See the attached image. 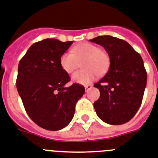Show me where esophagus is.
<instances>
[{"instance_id": "esophagus-1", "label": "esophagus", "mask_w": 158, "mask_h": 158, "mask_svg": "<svg viewBox=\"0 0 158 158\" xmlns=\"http://www.w3.org/2000/svg\"><path fill=\"white\" fill-rule=\"evenodd\" d=\"M90 88H92V85H86V86H85V89H86V90H89V89H90Z\"/></svg>"}]
</instances>
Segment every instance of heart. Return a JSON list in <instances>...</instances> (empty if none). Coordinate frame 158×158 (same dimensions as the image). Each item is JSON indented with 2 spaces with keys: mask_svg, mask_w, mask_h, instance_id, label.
<instances>
[{
  "mask_svg": "<svg viewBox=\"0 0 158 158\" xmlns=\"http://www.w3.org/2000/svg\"><path fill=\"white\" fill-rule=\"evenodd\" d=\"M83 60L84 69L75 72L71 76V80L75 83L90 84L98 75L105 74L109 68L110 57L107 53L89 42L75 45L72 48V53H63L60 58V64L66 73L71 74L79 68V63Z\"/></svg>",
  "mask_w": 158,
  "mask_h": 158,
  "instance_id": "obj_1",
  "label": "heart"
}]
</instances>
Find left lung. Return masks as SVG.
<instances>
[{"instance_id":"left-lung-1","label":"left lung","mask_w":158,"mask_h":158,"mask_svg":"<svg viewBox=\"0 0 158 158\" xmlns=\"http://www.w3.org/2000/svg\"><path fill=\"white\" fill-rule=\"evenodd\" d=\"M90 41L103 47L110 63L107 73L94 85L100 91L99 98L94 102L96 114L108 124H124L142 104L147 82L143 60L123 40L100 35Z\"/></svg>"}]
</instances>
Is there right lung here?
I'll list each match as a JSON object with an SVG mask.
<instances>
[{
    "label": "right lung",
    "instance_id": "right-lung-1",
    "mask_svg": "<svg viewBox=\"0 0 158 158\" xmlns=\"http://www.w3.org/2000/svg\"><path fill=\"white\" fill-rule=\"evenodd\" d=\"M73 41L44 39L33 44L18 65L16 88L30 118L48 130H59L71 123L75 104L85 88L70 81L60 58Z\"/></svg>",
    "mask_w": 158,
    "mask_h": 158
}]
</instances>
